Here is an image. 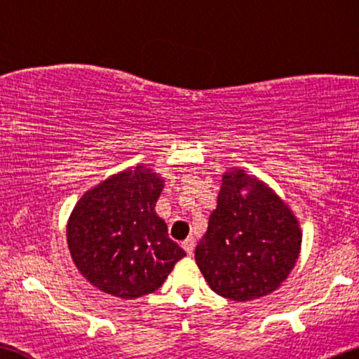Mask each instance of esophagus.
I'll use <instances>...</instances> for the list:
<instances>
[{
	"instance_id": "34e87169",
	"label": "esophagus",
	"mask_w": 359,
	"mask_h": 359,
	"mask_svg": "<svg viewBox=\"0 0 359 359\" xmlns=\"http://www.w3.org/2000/svg\"><path fill=\"white\" fill-rule=\"evenodd\" d=\"M182 248H184L189 255L194 253V248H195V240H194V237H187V238L184 240V242H182Z\"/></svg>"
}]
</instances>
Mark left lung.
Returning a JSON list of instances; mask_svg holds the SVG:
<instances>
[{
	"label": "left lung",
	"mask_w": 359,
	"mask_h": 359,
	"mask_svg": "<svg viewBox=\"0 0 359 359\" xmlns=\"http://www.w3.org/2000/svg\"><path fill=\"white\" fill-rule=\"evenodd\" d=\"M302 231L290 208L243 169L222 177L195 261L211 290L235 302L269 295L295 266Z\"/></svg>",
	"instance_id": "1"
}]
</instances>
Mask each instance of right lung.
Masks as SVG:
<instances>
[{"instance_id":"1","label":"right lung","mask_w":359,"mask_h":359,"mask_svg":"<svg viewBox=\"0 0 359 359\" xmlns=\"http://www.w3.org/2000/svg\"><path fill=\"white\" fill-rule=\"evenodd\" d=\"M164 179L135 165L93 187L67 222V245L85 279L117 298L153 293L187 255L154 211Z\"/></svg>"}]
</instances>
